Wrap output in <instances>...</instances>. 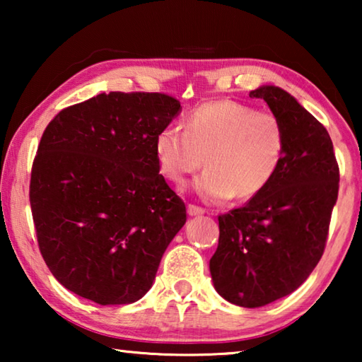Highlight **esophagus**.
Returning a JSON list of instances; mask_svg holds the SVG:
<instances>
[{
    "label": "esophagus",
    "instance_id": "obj_1",
    "mask_svg": "<svg viewBox=\"0 0 362 362\" xmlns=\"http://www.w3.org/2000/svg\"><path fill=\"white\" fill-rule=\"evenodd\" d=\"M206 211L203 209V207H198V206H194V204H188V216H192V217H196V216H203Z\"/></svg>",
    "mask_w": 362,
    "mask_h": 362
}]
</instances>
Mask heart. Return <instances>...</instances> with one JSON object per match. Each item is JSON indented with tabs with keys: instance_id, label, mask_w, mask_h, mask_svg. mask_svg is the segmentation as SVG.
<instances>
[{
	"instance_id": "1",
	"label": "heart",
	"mask_w": 362,
	"mask_h": 362,
	"mask_svg": "<svg viewBox=\"0 0 362 362\" xmlns=\"http://www.w3.org/2000/svg\"><path fill=\"white\" fill-rule=\"evenodd\" d=\"M284 146L276 115L233 100L203 103L187 115L183 129L168 126L155 139L159 169L173 183L185 182L206 156L207 169L194 192L207 203L263 192L283 163Z\"/></svg>"
}]
</instances>
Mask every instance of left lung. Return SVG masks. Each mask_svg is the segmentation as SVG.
<instances>
[{
	"instance_id": "1",
	"label": "left lung",
	"mask_w": 362,
	"mask_h": 362,
	"mask_svg": "<svg viewBox=\"0 0 362 362\" xmlns=\"http://www.w3.org/2000/svg\"><path fill=\"white\" fill-rule=\"evenodd\" d=\"M249 97L265 100L283 124V163L246 206L218 216L209 268L225 300L259 308L292 293L321 260L340 174L326 127L289 93L260 86Z\"/></svg>"
}]
</instances>
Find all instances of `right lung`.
<instances>
[{
  "label": "right lung",
  "mask_w": 362,
  "mask_h": 362,
  "mask_svg": "<svg viewBox=\"0 0 362 362\" xmlns=\"http://www.w3.org/2000/svg\"><path fill=\"white\" fill-rule=\"evenodd\" d=\"M180 112L159 93H110L64 108L36 151L30 206L47 268L99 305L142 298L185 203L159 174L158 132Z\"/></svg>",
  "instance_id": "obj_1"
}]
</instances>
